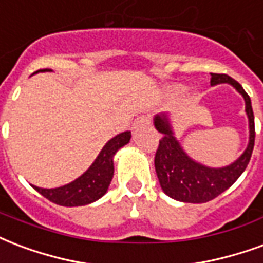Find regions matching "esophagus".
<instances>
[{"label":"esophagus","mask_w":263,"mask_h":263,"mask_svg":"<svg viewBox=\"0 0 263 263\" xmlns=\"http://www.w3.org/2000/svg\"><path fill=\"white\" fill-rule=\"evenodd\" d=\"M152 124V117L149 116V114H142V116H139L134 121V129H138V128H142V126L145 125H151Z\"/></svg>","instance_id":"34e87169"}]
</instances>
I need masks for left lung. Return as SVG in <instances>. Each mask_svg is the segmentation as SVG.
I'll return each mask as SVG.
<instances>
[{"label": "left lung", "mask_w": 263, "mask_h": 263, "mask_svg": "<svg viewBox=\"0 0 263 263\" xmlns=\"http://www.w3.org/2000/svg\"><path fill=\"white\" fill-rule=\"evenodd\" d=\"M230 83L242 95L246 100V111L250 120V143L246 152L230 166L223 168H211L196 163L185 155L177 141L167 117H155V126L161 134L156 156L157 178L161 190L173 199L188 203H205L234 184L237 178L244 173L251 160V155L255 143V122L251 99L240 83L226 73H212L211 85Z\"/></svg>", "instance_id": "8db88e82"}]
</instances>
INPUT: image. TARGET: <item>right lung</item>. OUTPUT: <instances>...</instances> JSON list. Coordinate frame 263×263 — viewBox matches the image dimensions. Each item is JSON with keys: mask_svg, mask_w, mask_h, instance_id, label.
<instances>
[{"mask_svg": "<svg viewBox=\"0 0 263 263\" xmlns=\"http://www.w3.org/2000/svg\"><path fill=\"white\" fill-rule=\"evenodd\" d=\"M40 71H51V69H40ZM129 139H131L129 131L122 132L110 139L99 153L95 163L89 167V170L67 185L52 188V190L39 188V186H33V188L40 192L44 198H47L48 201L61 206H83L97 201L106 194L112 180V174H114L112 156L120 147L126 145Z\"/></svg>", "mask_w": 263, "mask_h": 263, "instance_id": "add662e5", "label": "right lung"}]
</instances>
